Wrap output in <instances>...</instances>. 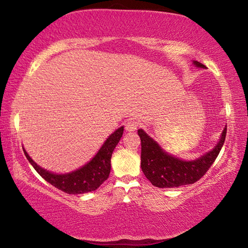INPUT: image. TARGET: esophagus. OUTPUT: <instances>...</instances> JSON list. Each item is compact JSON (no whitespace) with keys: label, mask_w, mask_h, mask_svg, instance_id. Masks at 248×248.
I'll list each match as a JSON object with an SVG mask.
<instances>
[{"label":"esophagus","mask_w":248,"mask_h":248,"mask_svg":"<svg viewBox=\"0 0 248 248\" xmlns=\"http://www.w3.org/2000/svg\"><path fill=\"white\" fill-rule=\"evenodd\" d=\"M139 127V123H138L137 120H133V119H130L128 120L127 123H125V130L127 131H136V130Z\"/></svg>","instance_id":"obj_1"}]
</instances>
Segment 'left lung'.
<instances>
[{
    "instance_id": "1",
    "label": "left lung",
    "mask_w": 248,
    "mask_h": 248,
    "mask_svg": "<svg viewBox=\"0 0 248 248\" xmlns=\"http://www.w3.org/2000/svg\"><path fill=\"white\" fill-rule=\"evenodd\" d=\"M197 68L205 69L198 61H192ZM141 139V169L153 186L158 188H175L196 183L207 173L216 161L225 141L226 125L219 141L212 150L195 159H183L162 148L144 130H138Z\"/></svg>"
}]
</instances>
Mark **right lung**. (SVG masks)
<instances>
[{
    "label": "right lung",
    "mask_w": 248,
    "mask_h": 248,
    "mask_svg": "<svg viewBox=\"0 0 248 248\" xmlns=\"http://www.w3.org/2000/svg\"><path fill=\"white\" fill-rule=\"evenodd\" d=\"M124 134V125L112 132L109 136L100 149L97 151L91 161L86 164L78 167L75 170L64 174H57L47 170L39 166L33 159L29 156L26 150H24L25 156L32 165L41 177L47 180L58 189L66 192L69 195L86 194L97 189L105 180L108 178L110 173V158L116 145L118 144Z\"/></svg>",
    "instance_id": "right-lung-1"
}]
</instances>
